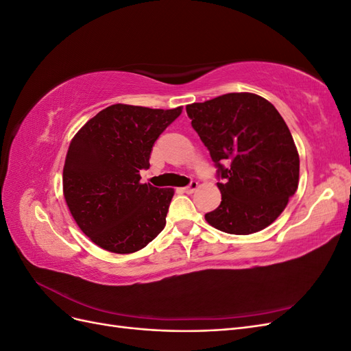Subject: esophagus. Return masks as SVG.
Instances as JSON below:
<instances>
[{
  "label": "esophagus",
  "mask_w": 351,
  "mask_h": 351,
  "mask_svg": "<svg viewBox=\"0 0 351 351\" xmlns=\"http://www.w3.org/2000/svg\"><path fill=\"white\" fill-rule=\"evenodd\" d=\"M196 189H197V182H192L189 186L183 187V192L187 193V195H192V193L196 192Z\"/></svg>",
  "instance_id": "obj_1"
}]
</instances>
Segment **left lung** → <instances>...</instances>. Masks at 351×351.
I'll use <instances>...</instances> for the list:
<instances>
[{"mask_svg":"<svg viewBox=\"0 0 351 351\" xmlns=\"http://www.w3.org/2000/svg\"><path fill=\"white\" fill-rule=\"evenodd\" d=\"M186 111L222 178L221 205L205 215L208 224L237 236L271 226L295 193L300 173L299 152L280 112L250 92L189 104Z\"/></svg>","mask_w":351,"mask_h":351,"instance_id":"8db88e82","label":"left lung"}]
</instances>
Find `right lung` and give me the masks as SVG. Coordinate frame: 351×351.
I'll list each match as a JSON object with an SVG mask.
<instances>
[{"mask_svg":"<svg viewBox=\"0 0 351 351\" xmlns=\"http://www.w3.org/2000/svg\"><path fill=\"white\" fill-rule=\"evenodd\" d=\"M182 107L152 110L114 104L74 134L62 169V193L79 228L97 246L134 253L165 227L174 189L141 183L155 141Z\"/></svg>","mask_w":351,"mask_h":351,"instance_id":"right-lung-1","label":"right lung"}]
</instances>
